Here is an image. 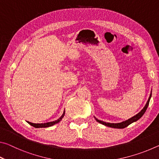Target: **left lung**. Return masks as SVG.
Masks as SVG:
<instances>
[{"mask_svg":"<svg viewBox=\"0 0 159 159\" xmlns=\"http://www.w3.org/2000/svg\"><path fill=\"white\" fill-rule=\"evenodd\" d=\"M151 97H152V93H151V94H150V96H149V99H148V101L147 102L146 105L144 106V107L143 109H142V111L139 112V113H138V114H137V115L134 116L130 118V119L125 120V121H123V122L120 123H106V122L102 121V120H98L96 118L97 121L99 122V123H102V124H103L104 125L108 126V127L114 128H125L127 127V126H128L130 124H131L132 123H133L134 121H137V120H138V119H139V118H140L142 116L144 115V114L145 113V111H146V110L147 109L148 105H149V101H150Z\"/></svg>","mask_w":159,"mask_h":159,"instance_id":"obj_1","label":"left lung"}]
</instances>
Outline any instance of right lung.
<instances>
[{"instance_id":"right-lung-1","label":"right lung","mask_w":159,"mask_h":159,"mask_svg":"<svg viewBox=\"0 0 159 159\" xmlns=\"http://www.w3.org/2000/svg\"><path fill=\"white\" fill-rule=\"evenodd\" d=\"M64 114L61 116L60 119L55 120V121H52V122H48V123H31V122L27 121V123H29V125L34 126V128H47V127H50V126H52L53 125H55V123H57L60 122V120L61 119V118L64 116Z\"/></svg>"}]
</instances>
